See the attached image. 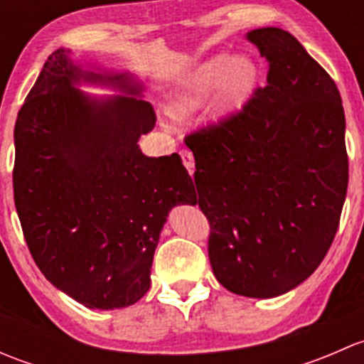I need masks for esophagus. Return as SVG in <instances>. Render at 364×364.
<instances>
[{
    "instance_id": "1",
    "label": "esophagus",
    "mask_w": 364,
    "mask_h": 364,
    "mask_svg": "<svg viewBox=\"0 0 364 364\" xmlns=\"http://www.w3.org/2000/svg\"><path fill=\"white\" fill-rule=\"evenodd\" d=\"M181 159H183V164H185L186 171L190 172V174H193V171H196V164H193V155L190 151H181Z\"/></svg>"
}]
</instances>
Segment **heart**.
I'll list each match as a JSON object with an SVG mask.
<instances>
[{"instance_id":"1","label":"heart","mask_w":364,"mask_h":364,"mask_svg":"<svg viewBox=\"0 0 364 364\" xmlns=\"http://www.w3.org/2000/svg\"><path fill=\"white\" fill-rule=\"evenodd\" d=\"M257 80V68L247 58H232L225 54L211 58L199 65L174 93L168 112L174 117H185L196 111L215 91L213 107L225 116L241 107L252 95Z\"/></svg>"}]
</instances>
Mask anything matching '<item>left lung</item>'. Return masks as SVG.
<instances>
[{
	"label": "left lung",
	"mask_w": 364,
	"mask_h": 364,
	"mask_svg": "<svg viewBox=\"0 0 364 364\" xmlns=\"http://www.w3.org/2000/svg\"><path fill=\"white\" fill-rule=\"evenodd\" d=\"M248 40L269 65L267 84L185 144L216 280L234 294L274 297L317 269L338 230L345 114L335 80L291 33L260 28Z\"/></svg>",
	"instance_id": "1"
}]
</instances>
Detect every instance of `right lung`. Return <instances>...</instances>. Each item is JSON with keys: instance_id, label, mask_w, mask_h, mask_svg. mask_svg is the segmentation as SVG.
<instances>
[{"instance_id": "add662e5", "label": "right lung", "mask_w": 364, "mask_h": 364, "mask_svg": "<svg viewBox=\"0 0 364 364\" xmlns=\"http://www.w3.org/2000/svg\"><path fill=\"white\" fill-rule=\"evenodd\" d=\"M79 80L141 93L127 75L82 72L65 49L50 54L17 114L14 200L43 277L84 306L114 310L148 292L167 213L197 196L178 153L139 149L155 127L151 104L90 98Z\"/></svg>"}]
</instances>
